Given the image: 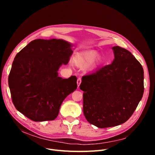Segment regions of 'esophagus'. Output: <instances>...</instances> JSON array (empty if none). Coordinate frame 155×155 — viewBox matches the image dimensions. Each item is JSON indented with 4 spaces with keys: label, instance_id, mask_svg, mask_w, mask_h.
I'll list each match as a JSON object with an SVG mask.
<instances>
[{
    "label": "esophagus",
    "instance_id": "esophagus-1",
    "mask_svg": "<svg viewBox=\"0 0 155 155\" xmlns=\"http://www.w3.org/2000/svg\"><path fill=\"white\" fill-rule=\"evenodd\" d=\"M81 82H82V79H81V78H78L77 79V85H78V87H79Z\"/></svg>",
    "mask_w": 155,
    "mask_h": 155
}]
</instances>
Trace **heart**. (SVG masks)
Listing matches in <instances>:
<instances>
[{"instance_id":"obj_1","label":"heart","mask_w":155,"mask_h":155,"mask_svg":"<svg viewBox=\"0 0 155 155\" xmlns=\"http://www.w3.org/2000/svg\"><path fill=\"white\" fill-rule=\"evenodd\" d=\"M97 53L94 50L85 51L81 54L77 56L74 59L75 64L80 68H86L91 70L95 67L101 61V58Z\"/></svg>"}]
</instances>
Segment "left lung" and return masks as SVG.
I'll return each mask as SVG.
<instances>
[{
	"mask_svg": "<svg viewBox=\"0 0 155 155\" xmlns=\"http://www.w3.org/2000/svg\"><path fill=\"white\" fill-rule=\"evenodd\" d=\"M114 59L91 75L82 77L83 110L89 123L105 128L124 123L144 93V71L132 53L114 46Z\"/></svg>",
	"mask_w": 155,
	"mask_h": 155,
	"instance_id": "8db88e82",
	"label": "left lung"
}]
</instances>
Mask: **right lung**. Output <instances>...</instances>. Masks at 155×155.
<instances>
[{
	"mask_svg": "<svg viewBox=\"0 0 155 155\" xmlns=\"http://www.w3.org/2000/svg\"><path fill=\"white\" fill-rule=\"evenodd\" d=\"M72 45L63 39L32 41L16 54L8 78L15 109L36 122L53 120L66 97L77 88V77H58Z\"/></svg>",
	"mask_w": 155,
	"mask_h": 155,
	"instance_id": "1",
	"label": "right lung"
}]
</instances>
